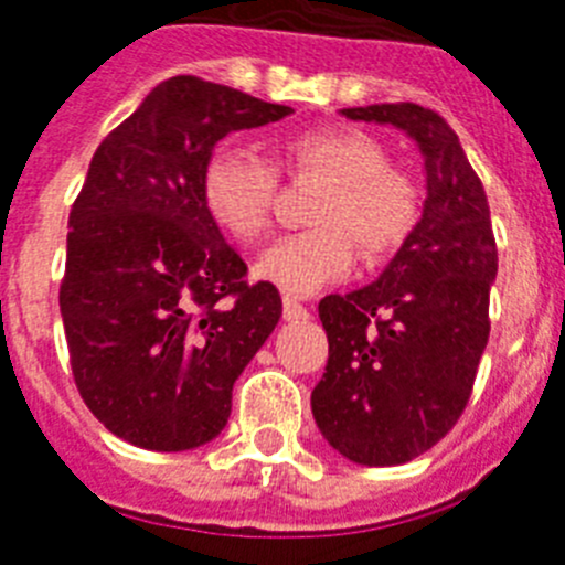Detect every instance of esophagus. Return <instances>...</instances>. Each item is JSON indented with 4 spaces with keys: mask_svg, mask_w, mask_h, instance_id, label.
<instances>
[{
    "mask_svg": "<svg viewBox=\"0 0 565 565\" xmlns=\"http://www.w3.org/2000/svg\"><path fill=\"white\" fill-rule=\"evenodd\" d=\"M282 317H286V320H309V309H306L300 300L286 297V300H282Z\"/></svg>",
    "mask_w": 565,
    "mask_h": 565,
    "instance_id": "34e87169",
    "label": "esophagus"
}]
</instances>
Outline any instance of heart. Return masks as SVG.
<instances>
[{
    "mask_svg": "<svg viewBox=\"0 0 565 565\" xmlns=\"http://www.w3.org/2000/svg\"><path fill=\"white\" fill-rule=\"evenodd\" d=\"M291 179H323L311 231L282 236L259 256L254 274L286 294H315L349 277L358 248L366 263L398 254L422 218L418 181L386 164V149L352 126L291 135L279 149ZM202 204L231 239L256 245L271 231L279 175L268 158L239 143H218L202 167Z\"/></svg>",
    "mask_w": 565,
    "mask_h": 565,
    "instance_id": "b5f03b06",
    "label": "heart"
}]
</instances>
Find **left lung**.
Here are the masks:
<instances>
[{
	"label": "left lung",
	"instance_id": "left-lung-1",
	"mask_svg": "<svg viewBox=\"0 0 565 565\" xmlns=\"http://www.w3.org/2000/svg\"><path fill=\"white\" fill-rule=\"evenodd\" d=\"M343 115L404 129L427 170L422 222L386 271L317 306L329 338L311 393L317 427L347 459L386 468L430 450L468 407L491 334L497 242L482 181L439 111L375 104Z\"/></svg>",
	"mask_w": 565,
	"mask_h": 565
}]
</instances>
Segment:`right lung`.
<instances>
[{
	"instance_id": "obj_1",
	"label": "right lung",
	"mask_w": 565,
	"mask_h": 565,
	"mask_svg": "<svg viewBox=\"0 0 565 565\" xmlns=\"http://www.w3.org/2000/svg\"><path fill=\"white\" fill-rule=\"evenodd\" d=\"M291 111L179 74L97 147L68 213L60 315L77 393L118 439L190 450L227 424L233 384L282 300L245 279L199 181L227 132Z\"/></svg>"
}]
</instances>
